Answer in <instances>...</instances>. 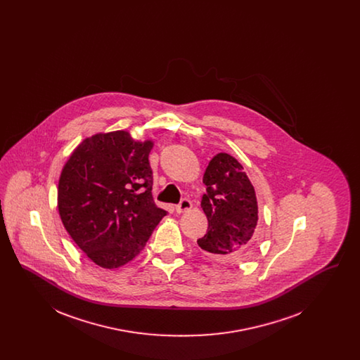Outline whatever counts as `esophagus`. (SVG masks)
<instances>
[{"label": "esophagus", "mask_w": 360, "mask_h": 360, "mask_svg": "<svg viewBox=\"0 0 360 360\" xmlns=\"http://www.w3.org/2000/svg\"><path fill=\"white\" fill-rule=\"evenodd\" d=\"M191 206H193V204H191V201L190 200H182L181 201V204L179 205H176V207H175V210H176V213H186V212H188L190 209H191Z\"/></svg>", "instance_id": "esophagus-1"}]
</instances>
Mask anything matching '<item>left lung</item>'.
I'll use <instances>...</instances> for the list:
<instances>
[{
	"mask_svg": "<svg viewBox=\"0 0 360 360\" xmlns=\"http://www.w3.org/2000/svg\"><path fill=\"white\" fill-rule=\"evenodd\" d=\"M201 207L207 219L205 236L197 240L219 263H240L257 250L255 188L232 155L219 153L206 167Z\"/></svg>",
	"mask_w": 360,
	"mask_h": 360,
	"instance_id": "1",
	"label": "left lung"
}]
</instances>
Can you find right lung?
Here are the masks:
<instances>
[{"label": "right lung", "mask_w": 360, "mask_h": 360, "mask_svg": "<svg viewBox=\"0 0 360 360\" xmlns=\"http://www.w3.org/2000/svg\"><path fill=\"white\" fill-rule=\"evenodd\" d=\"M151 139L128 131L86 137L58 182V210L70 238L103 269H119L143 251L167 214L153 198Z\"/></svg>", "instance_id": "right-lung-1"}]
</instances>
